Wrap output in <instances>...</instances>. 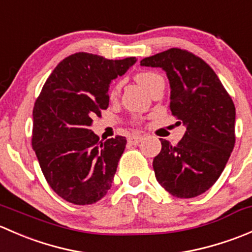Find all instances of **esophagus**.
<instances>
[{
	"mask_svg": "<svg viewBox=\"0 0 252 252\" xmlns=\"http://www.w3.org/2000/svg\"><path fill=\"white\" fill-rule=\"evenodd\" d=\"M144 138H145V135H142V134H134V135L129 136L128 141L133 145H138L139 142H141L142 140H144Z\"/></svg>",
	"mask_w": 252,
	"mask_h": 252,
	"instance_id": "1",
	"label": "esophagus"
}]
</instances>
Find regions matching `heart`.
Returning a JSON list of instances; mask_svg holds the SVG:
<instances>
[{
	"label": "heart",
	"instance_id": "obj_1",
	"mask_svg": "<svg viewBox=\"0 0 252 252\" xmlns=\"http://www.w3.org/2000/svg\"><path fill=\"white\" fill-rule=\"evenodd\" d=\"M159 78L161 77H159L157 73H154V72H139L135 74V80L138 81V83L140 84V85L146 91L149 90L150 86H151L155 81L158 80ZM117 90H118V84H116V85L112 86L111 90H110V95L111 96L116 95Z\"/></svg>",
	"mask_w": 252,
	"mask_h": 252
}]
</instances>
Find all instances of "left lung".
<instances>
[{"label":"left lung","mask_w":252,"mask_h":252,"mask_svg":"<svg viewBox=\"0 0 252 252\" xmlns=\"http://www.w3.org/2000/svg\"><path fill=\"white\" fill-rule=\"evenodd\" d=\"M145 67H159L171 85L172 114L187 131L177 145L159 139L154 158L157 182L171 195L190 199L207 191L220 178L235 145V106L212 68L182 48L146 57Z\"/></svg>","instance_id":"obj_1"}]
</instances>
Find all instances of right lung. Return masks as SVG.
<instances>
[{"label":"right lung","instance_id":"add662e5","mask_svg":"<svg viewBox=\"0 0 252 252\" xmlns=\"http://www.w3.org/2000/svg\"><path fill=\"white\" fill-rule=\"evenodd\" d=\"M135 62V57L70 55L53 69L35 101L32 149L48 185L70 204H94L111 189L126 139L100 141L90 126L108 107L111 81Z\"/></svg>","mask_w":252,"mask_h":252}]
</instances>
